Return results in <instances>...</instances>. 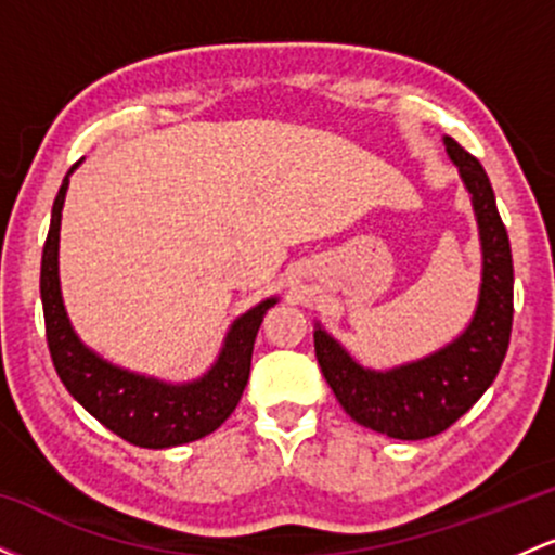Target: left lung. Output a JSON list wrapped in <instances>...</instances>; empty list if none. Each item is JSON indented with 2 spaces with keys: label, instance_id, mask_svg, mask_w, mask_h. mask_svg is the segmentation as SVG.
I'll list each match as a JSON object with an SVG mask.
<instances>
[{
  "label": "left lung",
  "instance_id": "1",
  "mask_svg": "<svg viewBox=\"0 0 555 555\" xmlns=\"http://www.w3.org/2000/svg\"><path fill=\"white\" fill-rule=\"evenodd\" d=\"M451 162L473 195L482 242L480 302L467 331L430 358L367 371L349 358L326 331L315 328V358L331 391L362 428L399 441H420L443 433L475 404L501 371L512 339L514 266L486 169L454 138H443Z\"/></svg>",
  "mask_w": 555,
  "mask_h": 555
}]
</instances>
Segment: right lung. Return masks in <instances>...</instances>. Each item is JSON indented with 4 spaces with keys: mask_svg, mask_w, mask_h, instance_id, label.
Returning <instances> with one entry per match:
<instances>
[{
    "mask_svg": "<svg viewBox=\"0 0 555 555\" xmlns=\"http://www.w3.org/2000/svg\"><path fill=\"white\" fill-rule=\"evenodd\" d=\"M73 169L67 171L54 197L52 227H49L41 256L43 323H47V341L56 375L101 425L117 433L127 443L143 446V449H169V446L197 441L219 428L237 406L250 378L253 344H256L258 328L266 310L273 308L276 299H266L232 323L216 365L193 384H162L156 378L127 373L122 367L95 358L69 326L60 292V263H56L60 221Z\"/></svg>",
    "mask_w": 555,
    "mask_h": 555,
    "instance_id": "right-lung-1",
    "label": "right lung"
}]
</instances>
